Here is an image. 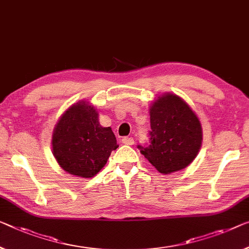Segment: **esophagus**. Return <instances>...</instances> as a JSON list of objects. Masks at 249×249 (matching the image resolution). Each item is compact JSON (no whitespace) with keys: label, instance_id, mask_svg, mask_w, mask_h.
Listing matches in <instances>:
<instances>
[{"label":"esophagus","instance_id":"esophagus-1","mask_svg":"<svg viewBox=\"0 0 249 249\" xmlns=\"http://www.w3.org/2000/svg\"><path fill=\"white\" fill-rule=\"evenodd\" d=\"M133 142H135V140H133L132 137H124V138H122V143L128 144V146H132Z\"/></svg>","mask_w":249,"mask_h":249}]
</instances>
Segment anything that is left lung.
I'll return each instance as SVG.
<instances>
[{"label": "left lung", "mask_w": 249, "mask_h": 249, "mask_svg": "<svg viewBox=\"0 0 249 249\" xmlns=\"http://www.w3.org/2000/svg\"><path fill=\"white\" fill-rule=\"evenodd\" d=\"M150 128L149 143L138 148L159 173L181 170L196 158L202 140L200 122L178 95L164 94L154 102Z\"/></svg>", "instance_id": "8db88e82"}]
</instances>
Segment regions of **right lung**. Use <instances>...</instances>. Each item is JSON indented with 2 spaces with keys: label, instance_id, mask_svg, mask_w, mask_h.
<instances>
[{
  "label": "right lung",
  "instance_id": "1",
  "mask_svg": "<svg viewBox=\"0 0 249 249\" xmlns=\"http://www.w3.org/2000/svg\"><path fill=\"white\" fill-rule=\"evenodd\" d=\"M52 148L67 173L91 178L102 169L118 144L111 128L101 127L95 109L82 102L61 117L53 131Z\"/></svg>",
  "mask_w": 249,
  "mask_h": 249
}]
</instances>
